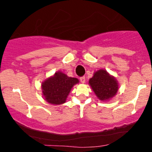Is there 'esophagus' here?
<instances>
[{
  "label": "esophagus",
  "mask_w": 152,
  "mask_h": 152,
  "mask_svg": "<svg viewBox=\"0 0 152 152\" xmlns=\"http://www.w3.org/2000/svg\"><path fill=\"white\" fill-rule=\"evenodd\" d=\"M80 81H81L82 83H84L85 81H86V78L84 76H82V77L80 78Z\"/></svg>",
  "instance_id": "1"
}]
</instances>
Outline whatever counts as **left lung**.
Instances as JSON below:
<instances>
[{"mask_svg": "<svg viewBox=\"0 0 152 152\" xmlns=\"http://www.w3.org/2000/svg\"><path fill=\"white\" fill-rule=\"evenodd\" d=\"M89 85L99 100L109 101L114 96L118 90L116 79L104 69H100L89 79Z\"/></svg>", "mask_w": 152, "mask_h": 152, "instance_id": "obj_1", "label": "left lung"}]
</instances>
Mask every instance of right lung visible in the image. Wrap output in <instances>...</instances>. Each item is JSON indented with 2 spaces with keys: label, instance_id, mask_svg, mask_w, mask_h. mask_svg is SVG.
<instances>
[{
  "label": "right lung",
  "instance_id": "obj_1",
  "mask_svg": "<svg viewBox=\"0 0 152 152\" xmlns=\"http://www.w3.org/2000/svg\"><path fill=\"white\" fill-rule=\"evenodd\" d=\"M78 82V78L69 77L61 71L56 72L53 76L47 78L41 84L45 100L55 105L64 104L71 88Z\"/></svg>",
  "mask_w": 152,
  "mask_h": 152
}]
</instances>
